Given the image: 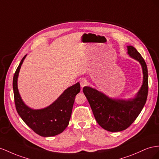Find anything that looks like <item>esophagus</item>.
Wrapping results in <instances>:
<instances>
[{
    "instance_id": "esophagus-1",
    "label": "esophagus",
    "mask_w": 159,
    "mask_h": 159,
    "mask_svg": "<svg viewBox=\"0 0 159 159\" xmlns=\"http://www.w3.org/2000/svg\"><path fill=\"white\" fill-rule=\"evenodd\" d=\"M87 84H88V82L86 79H82L80 80V84L81 88H83L84 87H85V86H87Z\"/></svg>"
}]
</instances>
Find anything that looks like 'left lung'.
Instances as JSON below:
<instances>
[{
	"label": "left lung",
	"mask_w": 159,
	"mask_h": 159,
	"mask_svg": "<svg viewBox=\"0 0 159 159\" xmlns=\"http://www.w3.org/2000/svg\"><path fill=\"white\" fill-rule=\"evenodd\" d=\"M127 54L140 63L143 74L141 87L133 98H113L88 86L83 88L98 124L110 132H119L127 129L137 119L147 101L148 87L146 62L133 46H127Z\"/></svg>",
	"instance_id": "left-lung-1"
}]
</instances>
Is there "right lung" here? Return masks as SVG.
Segmentation results:
<instances>
[{
	"mask_svg": "<svg viewBox=\"0 0 159 159\" xmlns=\"http://www.w3.org/2000/svg\"><path fill=\"white\" fill-rule=\"evenodd\" d=\"M26 55L22 58L13 77V91L18 114L25 123L39 135L44 137H53L62 133L70 119L76 95L80 91V83L67 88L55 101L49 106L33 109L22 101L18 89V77Z\"/></svg>",
	"mask_w": 159,
	"mask_h": 159,
	"instance_id": "obj_1",
	"label": "right lung"
}]
</instances>
